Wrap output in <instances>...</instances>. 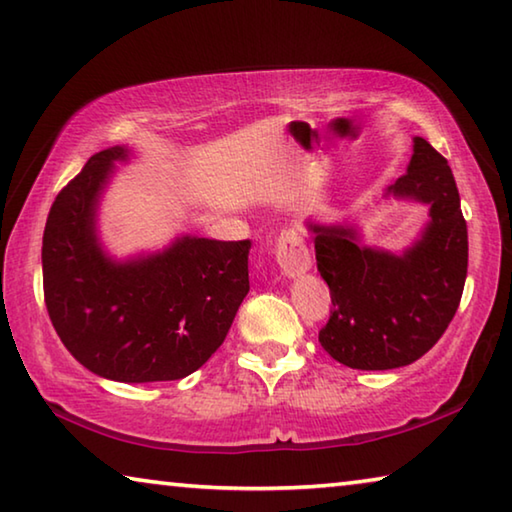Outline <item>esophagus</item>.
<instances>
[{
    "mask_svg": "<svg viewBox=\"0 0 512 512\" xmlns=\"http://www.w3.org/2000/svg\"><path fill=\"white\" fill-rule=\"evenodd\" d=\"M275 257L277 264H280L282 273L289 277H296L300 273H305L311 268V253L305 244V239L298 230H284L280 239H277V248H275Z\"/></svg>",
    "mask_w": 512,
    "mask_h": 512,
    "instance_id": "1",
    "label": "esophagus"
}]
</instances>
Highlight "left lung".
Wrapping results in <instances>:
<instances>
[{
	"instance_id": "obj_1",
	"label": "left lung",
	"mask_w": 512,
	"mask_h": 512,
	"mask_svg": "<svg viewBox=\"0 0 512 512\" xmlns=\"http://www.w3.org/2000/svg\"><path fill=\"white\" fill-rule=\"evenodd\" d=\"M388 192L429 205L422 239L404 255L361 248L343 225H311L332 311L318 341L343 366L391 370L427 354L458 309L467 277V223L454 173L415 137L413 158Z\"/></svg>"
}]
</instances>
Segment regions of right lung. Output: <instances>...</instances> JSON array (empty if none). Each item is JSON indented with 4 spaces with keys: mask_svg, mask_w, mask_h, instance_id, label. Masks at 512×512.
I'll return each mask as SVG.
<instances>
[{
    "mask_svg": "<svg viewBox=\"0 0 512 512\" xmlns=\"http://www.w3.org/2000/svg\"><path fill=\"white\" fill-rule=\"evenodd\" d=\"M121 146L94 153L60 189L42 235L51 325L94 375L144 384L192 375L219 350L250 291V239H178L164 253L117 264L94 232L99 194Z\"/></svg>",
    "mask_w": 512,
    "mask_h": 512,
    "instance_id": "1",
    "label": "right lung"
}]
</instances>
